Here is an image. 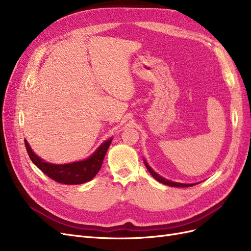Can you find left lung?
Segmentation results:
<instances>
[{
  "label": "left lung",
  "instance_id": "8db88e82",
  "mask_svg": "<svg viewBox=\"0 0 251 251\" xmlns=\"http://www.w3.org/2000/svg\"><path fill=\"white\" fill-rule=\"evenodd\" d=\"M144 161V164H146L148 171L150 172V174L153 176L158 182H161V183L165 184V185H169V186H174V187H189V186H193V185H196V183H191V184H185V183H179V182H173V181H170L168 179H164L163 177H161L160 175H158L157 173L154 172V170L151 168V166L148 164V162L146 160Z\"/></svg>",
  "mask_w": 251,
  "mask_h": 251
}]
</instances>
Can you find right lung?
Instances as JSON below:
<instances>
[{
  "instance_id": "add662e5",
  "label": "right lung",
  "mask_w": 251,
  "mask_h": 251,
  "mask_svg": "<svg viewBox=\"0 0 251 251\" xmlns=\"http://www.w3.org/2000/svg\"><path fill=\"white\" fill-rule=\"evenodd\" d=\"M112 139L113 138H110L101 143L94 153L85 160L67 164H53L46 162L34 153L26 139L25 146L31 161L49 178L64 184H81L92 180L100 172Z\"/></svg>"
}]
</instances>
